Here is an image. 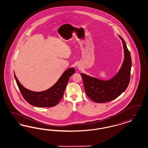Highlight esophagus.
Instances as JSON below:
<instances>
[{
	"mask_svg": "<svg viewBox=\"0 0 148 148\" xmlns=\"http://www.w3.org/2000/svg\"><path fill=\"white\" fill-rule=\"evenodd\" d=\"M77 67H78V69H79V70H80V69H82V67H81V66H77Z\"/></svg>",
	"mask_w": 148,
	"mask_h": 148,
	"instance_id": "34e87169",
	"label": "esophagus"
}]
</instances>
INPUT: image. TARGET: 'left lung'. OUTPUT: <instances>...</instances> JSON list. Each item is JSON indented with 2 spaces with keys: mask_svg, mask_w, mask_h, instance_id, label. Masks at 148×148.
I'll return each mask as SVG.
<instances>
[{
  "mask_svg": "<svg viewBox=\"0 0 148 148\" xmlns=\"http://www.w3.org/2000/svg\"><path fill=\"white\" fill-rule=\"evenodd\" d=\"M122 42L124 59L117 73L111 79L104 80L82 73L84 88L87 96L93 102H110L121 95L127 88L130 80L132 61L126 42L120 36Z\"/></svg>",
  "mask_w": 148,
  "mask_h": 148,
  "instance_id": "left-lung-1",
  "label": "left lung"
}]
</instances>
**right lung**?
Instances as JSON below:
<instances>
[{
	"label": "right lung",
	"mask_w": 148,
	"mask_h": 148,
	"mask_svg": "<svg viewBox=\"0 0 148 148\" xmlns=\"http://www.w3.org/2000/svg\"><path fill=\"white\" fill-rule=\"evenodd\" d=\"M74 68H69L64 71L56 83L49 89L36 92L23 86L14 73L18 88L24 99L32 106L36 107H52L56 106L62 98L69 81V77L75 73Z\"/></svg>",
	"instance_id": "1"
}]
</instances>
